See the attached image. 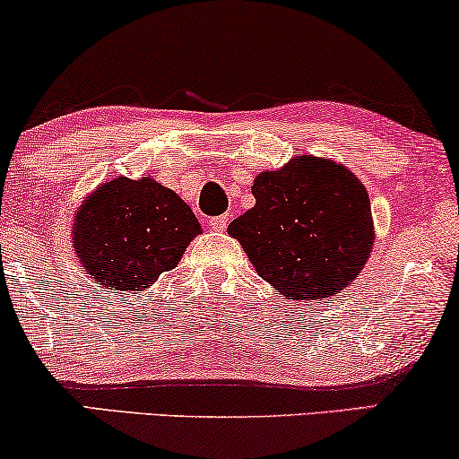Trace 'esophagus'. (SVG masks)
<instances>
[{
  "mask_svg": "<svg viewBox=\"0 0 459 459\" xmlns=\"http://www.w3.org/2000/svg\"><path fill=\"white\" fill-rule=\"evenodd\" d=\"M228 223H230V219H228V215H219V217H212L211 219V228L215 230V231H225V228H228Z\"/></svg>",
  "mask_w": 459,
  "mask_h": 459,
  "instance_id": "1",
  "label": "esophagus"
}]
</instances>
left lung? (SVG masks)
<instances>
[{
	"instance_id": "obj_1",
	"label": "left lung",
	"mask_w": 459,
	"mask_h": 459,
	"mask_svg": "<svg viewBox=\"0 0 459 459\" xmlns=\"http://www.w3.org/2000/svg\"><path fill=\"white\" fill-rule=\"evenodd\" d=\"M255 206L230 223L255 270L293 301L326 299L359 276L373 247L371 202L352 172L301 156L253 183Z\"/></svg>"
}]
</instances>
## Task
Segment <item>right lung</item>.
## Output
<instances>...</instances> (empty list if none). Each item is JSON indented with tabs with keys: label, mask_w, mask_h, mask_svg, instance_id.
I'll return each mask as SVG.
<instances>
[{
	"label": "right lung",
	"mask_w": 459,
	"mask_h": 459,
	"mask_svg": "<svg viewBox=\"0 0 459 459\" xmlns=\"http://www.w3.org/2000/svg\"><path fill=\"white\" fill-rule=\"evenodd\" d=\"M202 231L194 211L153 178L117 177L97 189L74 225L75 253L105 289L139 290L170 272Z\"/></svg>",
	"instance_id": "add662e5"
}]
</instances>
